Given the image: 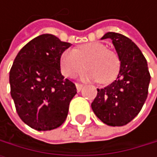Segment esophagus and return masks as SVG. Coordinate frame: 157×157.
I'll return each mask as SVG.
<instances>
[{
    "label": "esophagus",
    "mask_w": 157,
    "mask_h": 157,
    "mask_svg": "<svg viewBox=\"0 0 157 157\" xmlns=\"http://www.w3.org/2000/svg\"><path fill=\"white\" fill-rule=\"evenodd\" d=\"M76 87H77V91L78 92H80L83 88V85L80 84V83H76Z\"/></svg>",
    "instance_id": "esophagus-1"
}]
</instances>
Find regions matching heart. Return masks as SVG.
<instances>
[{
	"mask_svg": "<svg viewBox=\"0 0 157 157\" xmlns=\"http://www.w3.org/2000/svg\"><path fill=\"white\" fill-rule=\"evenodd\" d=\"M84 62L88 68L84 78L98 79L102 84L114 80L120 70V59L114 51L107 49L103 43L90 42L65 49L60 57L61 71L65 77H74L83 69Z\"/></svg>",
	"mask_w": 157,
	"mask_h": 157,
	"instance_id": "1",
	"label": "heart"
}]
</instances>
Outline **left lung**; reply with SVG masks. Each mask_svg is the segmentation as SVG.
<instances>
[{
  "label": "left lung",
  "instance_id": "left-lung-1",
  "mask_svg": "<svg viewBox=\"0 0 157 157\" xmlns=\"http://www.w3.org/2000/svg\"><path fill=\"white\" fill-rule=\"evenodd\" d=\"M107 38L111 39L118 54L120 71L111 84L97 89L92 109L104 124L123 126L134 119L144 105L151 76L145 57L131 39L112 32L101 39Z\"/></svg>",
  "mask_w": 157,
  "mask_h": 157
}]
</instances>
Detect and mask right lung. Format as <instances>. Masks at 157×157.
I'll use <instances>...</instances> for the list:
<instances>
[{"instance_id":"right-lung-1","label":"right lung","mask_w":157,"mask_h":157,"mask_svg":"<svg viewBox=\"0 0 157 157\" xmlns=\"http://www.w3.org/2000/svg\"><path fill=\"white\" fill-rule=\"evenodd\" d=\"M71 47L49 33L39 35L23 47L9 73L11 96L19 118L30 127L48 131L65 121L75 84L61 73L60 57Z\"/></svg>"}]
</instances>
